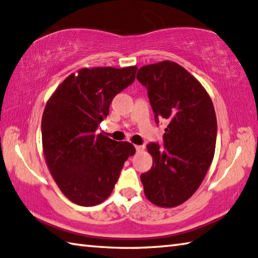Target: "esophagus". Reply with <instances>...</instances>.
<instances>
[{
  "instance_id": "1",
  "label": "esophagus",
  "mask_w": 258,
  "mask_h": 258,
  "mask_svg": "<svg viewBox=\"0 0 258 258\" xmlns=\"http://www.w3.org/2000/svg\"><path fill=\"white\" fill-rule=\"evenodd\" d=\"M135 149H137V151H142L143 149H145V146H135Z\"/></svg>"
}]
</instances>
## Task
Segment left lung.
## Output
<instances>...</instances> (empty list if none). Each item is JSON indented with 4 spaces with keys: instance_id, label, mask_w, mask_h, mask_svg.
Wrapping results in <instances>:
<instances>
[{
    "instance_id": "8db88e82",
    "label": "left lung",
    "mask_w": 258,
    "mask_h": 258,
    "mask_svg": "<svg viewBox=\"0 0 258 258\" xmlns=\"http://www.w3.org/2000/svg\"><path fill=\"white\" fill-rule=\"evenodd\" d=\"M137 78L148 90L156 123H168L163 147L156 142L147 146L154 163L140 178L152 204L175 207L197 191L212 164L217 135L215 110L203 85L173 61L141 67Z\"/></svg>"
}]
</instances>
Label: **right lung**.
I'll list each match as a JSON object with an SVG mask.
<instances>
[{"instance_id":"add662e5","label":"right lung","mask_w":258,"mask_h":258,"mask_svg":"<svg viewBox=\"0 0 258 258\" xmlns=\"http://www.w3.org/2000/svg\"><path fill=\"white\" fill-rule=\"evenodd\" d=\"M138 68L80 69L58 86L42 117V145L47 167L62 194L80 206L104 202L124 163L135 154L97 130L116 94L135 80Z\"/></svg>"}]
</instances>
